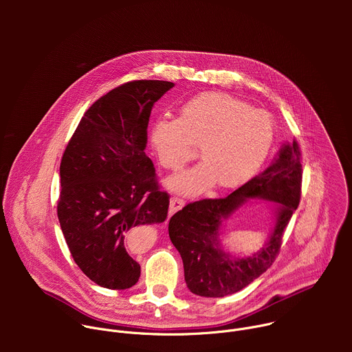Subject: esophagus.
Returning a JSON list of instances; mask_svg holds the SVG:
<instances>
[{"label": "esophagus", "instance_id": "34e87169", "mask_svg": "<svg viewBox=\"0 0 352 352\" xmlns=\"http://www.w3.org/2000/svg\"><path fill=\"white\" fill-rule=\"evenodd\" d=\"M185 205V200L181 199L179 196H171L170 199V213H175L178 212L179 209H182V206Z\"/></svg>", "mask_w": 352, "mask_h": 352}]
</instances>
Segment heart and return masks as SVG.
Here are the masks:
<instances>
[{"mask_svg": "<svg viewBox=\"0 0 352 352\" xmlns=\"http://www.w3.org/2000/svg\"><path fill=\"white\" fill-rule=\"evenodd\" d=\"M274 138L270 117L241 100L206 91L186 102L177 118H160L150 129V143L160 164L181 170L196 155L202 163L168 179L184 195L210 188H235L252 178L265 163Z\"/></svg>", "mask_w": 352, "mask_h": 352, "instance_id": "heart-1", "label": "heart"}]
</instances>
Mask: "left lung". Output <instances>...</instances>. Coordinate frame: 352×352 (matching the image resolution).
Wrapping results in <instances>:
<instances>
[{"mask_svg": "<svg viewBox=\"0 0 352 352\" xmlns=\"http://www.w3.org/2000/svg\"><path fill=\"white\" fill-rule=\"evenodd\" d=\"M302 159L298 142L285 144L262 173L224 197L200 199L177 212L168 223L173 245L184 262L185 281L190 292L220 298L235 294L263 274L276 261L287 228L300 200ZM245 197H263L280 203L271 241L250 258L232 260L218 248L219 226Z\"/></svg>", "mask_w": 352, "mask_h": 352, "instance_id": "left-lung-1", "label": "left lung"}]
</instances>
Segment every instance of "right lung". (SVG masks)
Masks as SVG:
<instances>
[{
    "label": "right lung",
    "mask_w": 352,
    "mask_h": 352,
    "mask_svg": "<svg viewBox=\"0 0 352 352\" xmlns=\"http://www.w3.org/2000/svg\"><path fill=\"white\" fill-rule=\"evenodd\" d=\"M173 86L140 79L110 90L86 110L63 155L58 220L75 263L100 287L138 283L126 238L167 219L170 195L144 148L152 107Z\"/></svg>",
    "instance_id": "right-lung-1"
}]
</instances>
